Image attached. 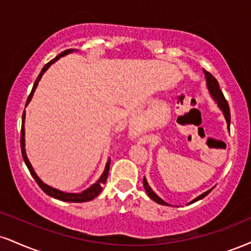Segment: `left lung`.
I'll return each mask as SVG.
<instances>
[{"label": "left lung", "instance_id": "1", "mask_svg": "<svg viewBox=\"0 0 251 251\" xmlns=\"http://www.w3.org/2000/svg\"><path fill=\"white\" fill-rule=\"evenodd\" d=\"M203 71H204V75H206V80H207L208 90H209L210 95L213 96V98L216 100L217 105H219V107L222 110V112H223V114H225L226 120H227V124H228V126H229V125H230V108H229L227 99H226L225 96H223L221 89H220L219 81L216 80V78L214 77L213 75L210 74V72H208L206 70H203ZM143 183H144V188H145V191H146L147 195H149L153 201H155L156 203H159V204H164V206H168V203H166V202L162 200V199H160L159 196L156 195L155 193L152 191V188H151V187L149 186V183H147V181H146V179H145V177H144V180H143ZM210 192H212V189H210V191L206 192V193H203V194H201L200 196H198V198L194 199V200H193L191 203H193V202H196V201L201 200V199H203L204 196H207L208 194H209Z\"/></svg>", "mask_w": 251, "mask_h": 251}]
</instances>
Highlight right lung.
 I'll use <instances>...</instances> for the list:
<instances>
[{"label":"right lung","mask_w":251,"mask_h":251,"mask_svg":"<svg viewBox=\"0 0 251 251\" xmlns=\"http://www.w3.org/2000/svg\"><path fill=\"white\" fill-rule=\"evenodd\" d=\"M72 50H65L63 51V52H60L58 56L55 57L52 60H50L48 64L44 65V68L42 69L41 74L38 75L37 79L35 80L34 83V86H32V90L31 92H30V95L28 97V99H26V104L28 105V102L30 101V99H31L32 95H34L36 87H37V84L39 79H41L42 75L44 74L45 70H47L48 68L51 65V63L56 62L57 59L60 58L62 56L64 55H68V53H70ZM24 118H25V111H23V114H22V127H21V151H22V156H23V160L24 162H25L26 167H28V170L30 172V174L32 175V177H34L36 182H37V185L41 187V189L43 191L45 194L52 196V198L55 199H58V200L60 201H66V202H77V203H79V202H86V201H91L93 200V199L97 198V196L99 195V193H100L102 191V185H104L105 182H106L107 180V176H108V171H110V164H111V159H108L107 164L106 166H105V170H104V173H102V175L100 176V179H99L97 182L95 183V185H92L90 188H87L86 191H84L83 193H78V194H74V193H64V192H60L58 191V189H55L52 188V187H49L48 185H45V183L42 182L41 180H39V177L36 175V173L34 172V170H32L31 165H30L29 160L28 158H26V154H25V150H24Z\"/></svg>","instance_id":"1"}]
</instances>
